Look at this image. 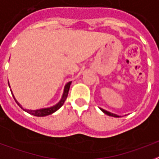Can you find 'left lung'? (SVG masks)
<instances>
[{"label": "left lung", "mask_w": 159, "mask_h": 159, "mask_svg": "<svg viewBox=\"0 0 159 159\" xmlns=\"http://www.w3.org/2000/svg\"><path fill=\"white\" fill-rule=\"evenodd\" d=\"M99 109H100L101 110H102V111H103V112L104 113V114H106L107 116H113V117H116V118H117V117H120V116H117V115H116V114H113V113H110V112H109V111H107V110H105V109H101V108H99Z\"/></svg>", "instance_id": "left-lung-1"}]
</instances>
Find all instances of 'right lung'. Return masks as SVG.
Here are the masks:
<instances>
[{"label":"right lung","mask_w":159,"mask_h":159,"mask_svg":"<svg viewBox=\"0 0 159 159\" xmlns=\"http://www.w3.org/2000/svg\"><path fill=\"white\" fill-rule=\"evenodd\" d=\"M70 83L71 82H69L67 83L66 85H65V88H64V91H63V94H62V97L61 98V100L59 101L58 103L55 104V105H53L51 107H49V108H43V109H23V106L20 104L17 100H16V98L14 97L13 93H12V92H11V94L13 96L14 99L16 101V103L18 104V106L21 108V109H23L24 111H26L27 113H29L30 115H33V116H39V117H42V116H49V115H51L53 113H55L56 110H58L64 104L65 101L66 99V98H67V95H68V92H69V89H70ZM8 85L10 87V84H9V82H8ZM11 89V88H10Z\"/></svg>","instance_id":"add662e5"}]
</instances>
